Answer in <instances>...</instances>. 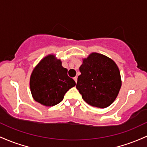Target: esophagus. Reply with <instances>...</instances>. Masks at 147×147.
I'll return each mask as SVG.
<instances>
[{
    "label": "esophagus",
    "mask_w": 147,
    "mask_h": 147,
    "mask_svg": "<svg viewBox=\"0 0 147 147\" xmlns=\"http://www.w3.org/2000/svg\"><path fill=\"white\" fill-rule=\"evenodd\" d=\"M74 80H75L76 82H77V80H78V77L75 76V77H74Z\"/></svg>",
    "instance_id": "esophagus-1"
}]
</instances>
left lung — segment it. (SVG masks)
Segmentation results:
<instances>
[{
    "instance_id": "left-lung-1",
    "label": "left lung",
    "mask_w": 147,
    "mask_h": 147,
    "mask_svg": "<svg viewBox=\"0 0 147 147\" xmlns=\"http://www.w3.org/2000/svg\"><path fill=\"white\" fill-rule=\"evenodd\" d=\"M76 88L92 106L105 108L113 103L121 86L120 72L112 59L92 53L80 67Z\"/></svg>"
}]
</instances>
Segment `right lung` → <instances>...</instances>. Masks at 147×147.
I'll return each mask as SVG.
<instances>
[{
	"instance_id": "right-lung-1",
	"label": "right lung",
	"mask_w": 147,
	"mask_h": 147,
	"mask_svg": "<svg viewBox=\"0 0 147 147\" xmlns=\"http://www.w3.org/2000/svg\"><path fill=\"white\" fill-rule=\"evenodd\" d=\"M67 69L54 55L43 58L34 67L30 79L33 98L45 106H53L63 100L69 89L76 82L67 75Z\"/></svg>"
}]
</instances>
